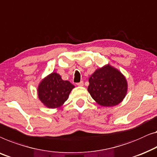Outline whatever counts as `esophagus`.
Segmentation results:
<instances>
[{"instance_id":"34e87169","label":"esophagus","mask_w":157,"mask_h":157,"mask_svg":"<svg viewBox=\"0 0 157 157\" xmlns=\"http://www.w3.org/2000/svg\"><path fill=\"white\" fill-rule=\"evenodd\" d=\"M76 85H77V86H83V81H81V82L77 83H76Z\"/></svg>"}]
</instances>
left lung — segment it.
<instances>
[{
	"instance_id": "8db88e82",
	"label": "left lung",
	"mask_w": 157,
	"mask_h": 157,
	"mask_svg": "<svg viewBox=\"0 0 157 157\" xmlns=\"http://www.w3.org/2000/svg\"><path fill=\"white\" fill-rule=\"evenodd\" d=\"M88 91L100 105H118L128 91V83L124 75L110 64L99 68L90 76Z\"/></svg>"
}]
</instances>
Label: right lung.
<instances>
[{"label":"right lung","mask_w":157,"mask_h":157,"mask_svg":"<svg viewBox=\"0 0 157 157\" xmlns=\"http://www.w3.org/2000/svg\"><path fill=\"white\" fill-rule=\"evenodd\" d=\"M74 88L69 81L62 80L59 74L53 72L42 79L38 86V98L47 108H60Z\"/></svg>","instance_id":"obj_1"}]
</instances>
